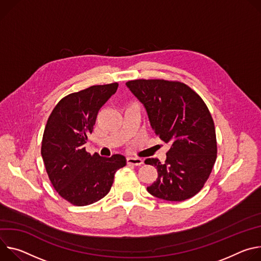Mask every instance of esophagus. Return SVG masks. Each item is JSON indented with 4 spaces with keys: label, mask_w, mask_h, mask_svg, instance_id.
<instances>
[{
    "label": "esophagus",
    "mask_w": 261,
    "mask_h": 261,
    "mask_svg": "<svg viewBox=\"0 0 261 261\" xmlns=\"http://www.w3.org/2000/svg\"><path fill=\"white\" fill-rule=\"evenodd\" d=\"M143 161L139 158H127V165L129 166H141Z\"/></svg>",
    "instance_id": "esophagus-1"
}]
</instances>
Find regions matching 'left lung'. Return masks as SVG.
<instances>
[{"mask_svg":"<svg viewBox=\"0 0 261 261\" xmlns=\"http://www.w3.org/2000/svg\"><path fill=\"white\" fill-rule=\"evenodd\" d=\"M126 86L145 107L155 135L171 144L164 164L145 160L159 174L147 191L167 201L192 198L203 188L217 159L215 123L207 106L177 81L140 79Z\"/></svg>","mask_w":261,"mask_h":261,"instance_id":"1","label":"left lung"}]
</instances>
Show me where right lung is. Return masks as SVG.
<instances>
[{
  "mask_svg": "<svg viewBox=\"0 0 261 261\" xmlns=\"http://www.w3.org/2000/svg\"><path fill=\"white\" fill-rule=\"evenodd\" d=\"M118 83L95 85L63 97L47 119L41 155L48 178L63 199L85 206L111 190L116 171L126 165L121 154L91 155L84 145L93 132L99 109L116 92Z\"/></svg>",
  "mask_w": 261,
  "mask_h": 261,
  "instance_id": "1",
  "label": "right lung"
}]
</instances>
